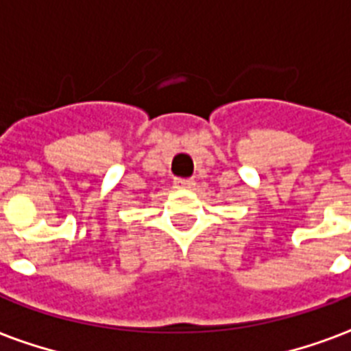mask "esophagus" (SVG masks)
Masks as SVG:
<instances>
[{
  "label": "esophagus",
  "instance_id": "1",
  "mask_svg": "<svg viewBox=\"0 0 351 351\" xmlns=\"http://www.w3.org/2000/svg\"><path fill=\"white\" fill-rule=\"evenodd\" d=\"M195 186V182L191 178H175V187H180V189H191Z\"/></svg>",
  "mask_w": 351,
  "mask_h": 351
}]
</instances>
